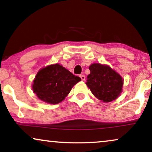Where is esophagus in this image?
I'll return each mask as SVG.
<instances>
[{"mask_svg":"<svg viewBox=\"0 0 152 152\" xmlns=\"http://www.w3.org/2000/svg\"><path fill=\"white\" fill-rule=\"evenodd\" d=\"M81 80H82V81H84L85 80H86V77H85V76L84 75H80Z\"/></svg>","mask_w":152,"mask_h":152,"instance_id":"esophagus-1","label":"esophagus"}]
</instances>
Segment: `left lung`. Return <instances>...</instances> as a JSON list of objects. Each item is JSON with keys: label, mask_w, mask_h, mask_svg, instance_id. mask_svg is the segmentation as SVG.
<instances>
[{"label": "left lung", "mask_w": 152, "mask_h": 152, "mask_svg": "<svg viewBox=\"0 0 152 152\" xmlns=\"http://www.w3.org/2000/svg\"><path fill=\"white\" fill-rule=\"evenodd\" d=\"M87 76L86 85L97 98L109 102L118 98L122 92L123 80L117 72L108 66L93 64Z\"/></svg>", "instance_id": "obj_1"}]
</instances>
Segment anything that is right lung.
<instances>
[{
	"instance_id": "add662e5",
	"label": "right lung",
	"mask_w": 152,
	"mask_h": 152,
	"mask_svg": "<svg viewBox=\"0 0 152 152\" xmlns=\"http://www.w3.org/2000/svg\"><path fill=\"white\" fill-rule=\"evenodd\" d=\"M80 81V77L57 64L39 70L35 77L32 88L41 100L56 104L64 99L72 86Z\"/></svg>"
}]
</instances>
